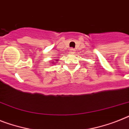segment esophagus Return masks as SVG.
Listing matches in <instances>:
<instances>
[{
	"instance_id": "1",
	"label": "esophagus",
	"mask_w": 129,
	"mask_h": 129,
	"mask_svg": "<svg viewBox=\"0 0 129 129\" xmlns=\"http://www.w3.org/2000/svg\"><path fill=\"white\" fill-rule=\"evenodd\" d=\"M70 52H71V53H73V52H74V50H73V48H70Z\"/></svg>"
}]
</instances>
